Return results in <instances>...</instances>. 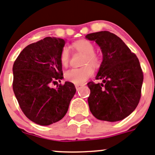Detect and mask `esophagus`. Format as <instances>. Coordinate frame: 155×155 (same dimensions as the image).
Returning a JSON list of instances; mask_svg holds the SVG:
<instances>
[{
    "label": "esophagus",
    "instance_id": "1",
    "mask_svg": "<svg viewBox=\"0 0 155 155\" xmlns=\"http://www.w3.org/2000/svg\"><path fill=\"white\" fill-rule=\"evenodd\" d=\"M84 86V85H82V84H76V90H79V88L81 87V86Z\"/></svg>",
    "mask_w": 155,
    "mask_h": 155
}]
</instances>
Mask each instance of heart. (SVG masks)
<instances>
[{"label":"heart","mask_w":155,"mask_h":155,"mask_svg":"<svg viewBox=\"0 0 155 155\" xmlns=\"http://www.w3.org/2000/svg\"><path fill=\"white\" fill-rule=\"evenodd\" d=\"M76 51L85 55L83 67L71 69L65 72V79L74 84H83L93 74V67H97L100 63V58L95 53L93 43L86 39L79 40L72 44ZM60 62L63 66H67L69 62V51L66 47L62 48L60 55Z\"/></svg>","instance_id":"b5f03b06"}]
</instances>
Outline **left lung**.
<instances>
[{
	"label": "left lung",
	"instance_id": "8db88e82",
	"mask_svg": "<svg viewBox=\"0 0 155 155\" xmlns=\"http://www.w3.org/2000/svg\"><path fill=\"white\" fill-rule=\"evenodd\" d=\"M103 53L96 76L101 83L90 82L88 104L92 114L100 120L116 122L126 118L138 105L143 75L138 58L118 36L103 31L88 34Z\"/></svg>",
	"mask_w": 155,
	"mask_h": 155
}]
</instances>
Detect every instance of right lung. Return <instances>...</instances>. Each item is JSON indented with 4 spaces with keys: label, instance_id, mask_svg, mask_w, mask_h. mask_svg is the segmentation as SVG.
Listing matches in <instances>:
<instances>
[{
    "label": "right lung",
    "instance_id": "obj_1",
    "mask_svg": "<svg viewBox=\"0 0 155 155\" xmlns=\"http://www.w3.org/2000/svg\"><path fill=\"white\" fill-rule=\"evenodd\" d=\"M65 40L46 37L28 45L13 65V90L22 112L37 124L48 126L62 120L76 93L70 82L51 88L63 78L61 51Z\"/></svg>",
    "mask_w": 155,
    "mask_h": 155
}]
</instances>
